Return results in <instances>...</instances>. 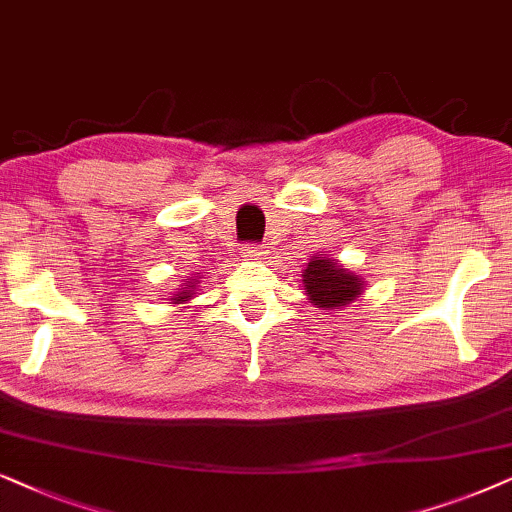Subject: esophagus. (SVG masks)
Returning <instances> with one entry per match:
<instances>
[{"instance_id": "1", "label": "esophagus", "mask_w": 512, "mask_h": 512, "mask_svg": "<svg viewBox=\"0 0 512 512\" xmlns=\"http://www.w3.org/2000/svg\"><path fill=\"white\" fill-rule=\"evenodd\" d=\"M264 255V250H262V245H255V243H248V245H243V257H262Z\"/></svg>"}]
</instances>
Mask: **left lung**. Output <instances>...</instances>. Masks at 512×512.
I'll return each mask as SVG.
<instances>
[{
	"label": "left lung",
	"mask_w": 512,
	"mask_h": 512,
	"mask_svg": "<svg viewBox=\"0 0 512 512\" xmlns=\"http://www.w3.org/2000/svg\"><path fill=\"white\" fill-rule=\"evenodd\" d=\"M302 278L311 304L323 306V309H335V306L353 302L363 285L349 269H342L335 260H325V257H313L302 271Z\"/></svg>",
	"instance_id": "left-lung-1"
}]
</instances>
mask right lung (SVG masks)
<instances>
[{
	"mask_svg": "<svg viewBox=\"0 0 512 512\" xmlns=\"http://www.w3.org/2000/svg\"><path fill=\"white\" fill-rule=\"evenodd\" d=\"M192 283H196V281H192ZM192 288H194V285H189V290L185 288V290H182V292H177V295L173 297V299H175V304H180V302H187V299L194 295Z\"/></svg>",
	"mask_w": 512,
	"mask_h": 512,
	"instance_id": "add662e5",
	"label": "right lung"
}]
</instances>
